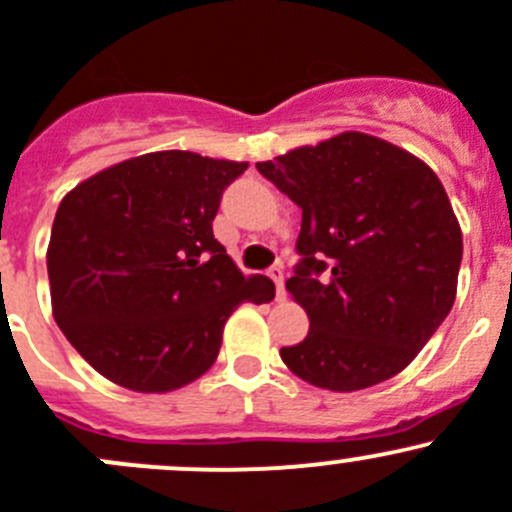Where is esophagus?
I'll use <instances>...</instances> for the list:
<instances>
[{
    "label": "esophagus",
    "instance_id": "esophagus-1",
    "mask_svg": "<svg viewBox=\"0 0 512 512\" xmlns=\"http://www.w3.org/2000/svg\"><path fill=\"white\" fill-rule=\"evenodd\" d=\"M268 276H271V281L276 283V298H278V301H283V298H286V288H283V271H281V266H273L271 271H268Z\"/></svg>",
    "mask_w": 512,
    "mask_h": 512
}]
</instances>
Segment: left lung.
<instances>
[{
	"label": "left lung",
	"instance_id": "1",
	"mask_svg": "<svg viewBox=\"0 0 512 512\" xmlns=\"http://www.w3.org/2000/svg\"><path fill=\"white\" fill-rule=\"evenodd\" d=\"M256 169L301 214L286 281L308 336L281 348L298 378L361 391L401 373L450 313L463 234L438 176L378 136L343 131Z\"/></svg>",
	"mask_w": 512,
	"mask_h": 512
}]
</instances>
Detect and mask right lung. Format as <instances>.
I'll use <instances>...</instances> for the list:
<instances>
[{
    "instance_id": "add662e5",
    "label": "right lung",
    "mask_w": 512,
    "mask_h": 512,
    "mask_svg": "<svg viewBox=\"0 0 512 512\" xmlns=\"http://www.w3.org/2000/svg\"><path fill=\"white\" fill-rule=\"evenodd\" d=\"M246 169L154 151L99 171L59 204L47 249L54 321L116 386H189L214 366L231 313L276 293L271 278L244 276L211 229Z\"/></svg>"
}]
</instances>
